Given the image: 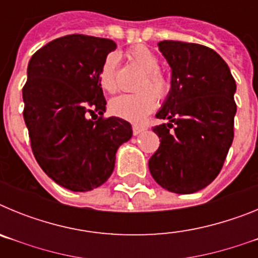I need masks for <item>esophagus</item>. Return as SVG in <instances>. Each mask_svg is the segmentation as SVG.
Masks as SVG:
<instances>
[{
  "label": "esophagus",
  "instance_id": "1",
  "mask_svg": "<svg viewBox=\"0 0 258 258\" xmlns=\"http://www.w3.org/2000/svg\"><path fill=\"white\" fill-rule=\"evenodd\" d=\"M145 126H141V125H133V133L134 136H138V134H141L142 132H145Z\"/></svg>",
  "mask_w": 258,
  "mask_h": 258
}]
</instances>
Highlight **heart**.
<instances>
[{
	"instance_id": "heart-1",
	"label": "heart",
	"mask_w": 258,
	"mask_h": 258,
	"mask_svg": "<svg viewBox=\"0 0 258 258\" xmlns=\"http://www.w3.org/2000/svg\"><path fill=\"white\" fill-rule=\"evenodd\" d=\"M127 56L137 68L143 72L138 83L140 92L134 94H122L113 98L109 103L111 112L129 121H142L156 106V97L164 98L169 92V81L159 71L160 61L154 52L146 46H137L127 52ZM99 84L107 93H115L116 56L108 55L99 71Z\"/></svg>"
}]
</instances>
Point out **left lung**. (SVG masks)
Instances as JSON below:
<instances>
[{"label":"left lung","instance_id":"left-lung-1","mask_svg":"<svg viewBox=\"0 0 258 258\" xmlns=\"http://www.w3.org/2000/svg\"><path fill=\"white\" fill-rule=\"evenodd\" d=\"M170 66V90L154 126L160 147L149 169L161 187L192 194L207 187L222 169L234 140L235 80L217 52L204 45L160 41Z\"/></svg>","mask_w":258,"mask_h":258}]
</instances>
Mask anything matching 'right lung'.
Listing matches in <instances>:
<instances>
[{
    "label": "right lung",
    "instance_id": "add662e5",
    "mask_svg": "<svg viewBox=\"0 0 258 258\" xmlns=\"http://www.w3.org/2000/svg\"><path fill=\"white\" fill-rule=\"evenodd\" d=\"M115 49L108 38L68 35L37 50L27 68L23 117L32 151L52 181L75 192L103 184L133 136L122 118L95 119L107 104L99 71Z\"/></svg>",
    "mask_w": 258,
    "mask_h": 258
}]
</instances>
